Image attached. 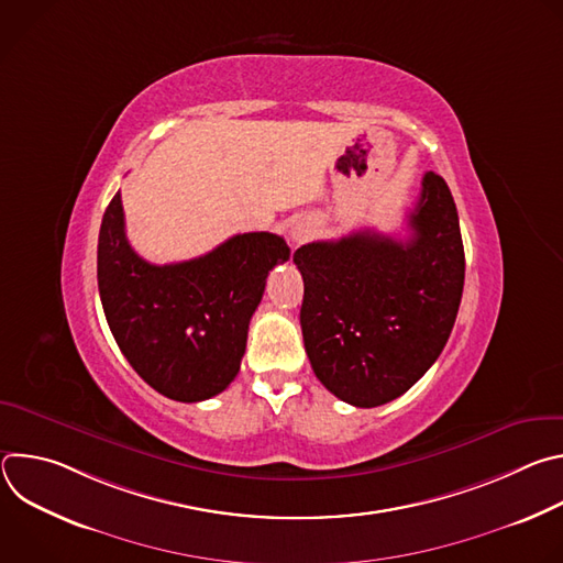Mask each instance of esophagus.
Returning a JSON list of instances; mask_svg holds the SVG:
<instances>
[{"label": "esophagus", "mask_w": 563, "mask_h": 563, "mask_svg": "<svg viewBox=\"0 0 563 563\" xmlns=\"http://www.w3.org/2000/svg\"><path fill=\"white\" fill-rule=\"evenodd\" d=\"M311 235V227L307 224V222H296V224H291V229H289V240H291V245H300V243H305V240Z\"/></svg>", "instance_id": "34e87169"}]
</instances>
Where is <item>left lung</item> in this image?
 Segmentation results:
<instances>
[{
    "label": "left lung",
    "mask_w": 563,
    "mask_h": 563,
    "mask_svg": "<svg viewBox=\"0 0 563 563\" xmlns=\"http://www.w3.org/2000/svg\"><path fill=\"white\" fill-rule=\"evenodd\" d=\"M408 227V240L363 229L294 254L311 369L356 408L406 394L439 358L456 320L463 240L454 198L434 172L423 176Z\"/></svg>",
    "instance_id": "1"
}]
</instances>
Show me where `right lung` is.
<instances>
[{"instance_id":"1","label":"right lung","mask_w":563,"mask_h":563,"mask_svg":"<svg viewBox=\"0 0 563 563\" xmlns=\"http://www.w3.org/2000/svg\"><path fill=\"white\" fill-rule=\"evenodd\" d=\"M285 261L280 235L252 231L200 258L151 265L129 245L118 191L98 238L107 323L140 378L167 398L198 404L235 378L267 276Z\"/></svg>"}]
</instances>
